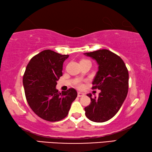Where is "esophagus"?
I'll use <instances>...</instances> for the list:
<instances>
[{
	"instance_id": "34e87169",
	"label": "esophagus",
	"mask_w": 152,
	"mask_h": 152,
	"mask_svg": "<svg viewBox=\"0 0 152 152\" xmlns=\"http://www.w3.org/2000/svg\"><path fill=\"white\" fill-rule=\"evenodd\" d=\"M84 95H85V94H83V93H81V92H78V94H77V96H78L79 97H83Z\"/></svg>"
}]
</instances>
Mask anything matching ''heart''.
I'll return each mask as SVG.
<instances>
[{"mask_svg": "<svg viewBox=\"0 0 152 152\" xmlns=\"http://www.w3.org/2000/svg\"><path fill=\"white\" fill-rule=\"evenodd\" d=\"M76 86H77L78 87H82V84L80 83V82H77V84H76Z\"/></svg>", "mask_w": 152, "mask_h": 152, "instance_id": "obj_1", "label": "heart"}]
</instances>
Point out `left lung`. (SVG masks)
<instances>
[{
  "instance_id": "left-lung-1",
  "label": "left lung",
  "mask_w": 152,
  "mask_h": 152,
  "mask_svg": "<svg viewBox=\"0 0 152 152\" xmlns=\"http://www.w3.org/2000/svg\"><path fill=\"white\" fill-rule=\"evenodd\" d=\"M84 54L95 59L99 65L92 89L101 90L97 99L92 98L91 94L87 95L91 103L85 107L86 115L94 122L107 121L118 112L127 97L128 70L121 58L107 49Z\"/></svg>"
}]
</instances>
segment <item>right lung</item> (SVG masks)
Returning a JSON list of instances; mask_svg holds the SVG:
<instances>
[{
	"instance_id": "obj_1",
	"label": "right lung",
	"mask_w": 152,
	"mask_h": 152,
	"mask_svg": "<svg viewBox=\"0 0 152 152\" xmlns=\"http://www.w3.org/2000/svg\"><path fill=\"white\" fill-rule=\"evenodd\" d=\"M68 55L51 50H42L31 58L26 67L23 83L26 101L39 118L58 121L67 115L77 96L73 88L58 92L57 81L63 75V65Z\"/></svg>"
}]
</instances>
